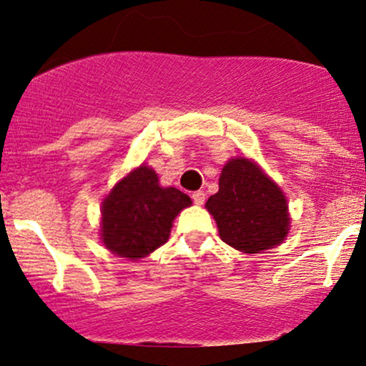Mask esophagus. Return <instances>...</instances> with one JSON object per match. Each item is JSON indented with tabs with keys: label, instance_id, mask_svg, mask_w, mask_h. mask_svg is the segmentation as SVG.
Returning a JSON list of instances; mask_svg holds the SVG:
<instances>
[{
	"label": "esophagus",
	"instance_id": "esophagus-1",
	"mask_svg": "<svg viewBox=\"0 0 366 366\" xmlns=\"http://www.w3.org/2000/svg\"><path fill=\"white\" fill-rule=\"evenodd\" d=\"M192 201L194 204H197V206H201V204L206 201V194H204V191H196L192 194Z\"/></svg>",
	"mask_w": 366,
	"mask_h": 366
}]
</instances>
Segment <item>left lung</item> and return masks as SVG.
<instances>
[{
	"label": "left lung",
	"instance_id": "8db88e82",
	"mask_svg": "<svg viewBox=\"0 0 366 366\" xmlns=\"http://www.w3.org/2000/svg\"><path fill=\"white\" fill-rule=\"evenodd\" d=\"M206 209L216 219L221 239L247 254L281 244L290 231L285 194L246 157L224 165L219 191L207 199Z\"/></svg>",
	"mask_w": 366,
	"mask_h": 366
}]
</instances>
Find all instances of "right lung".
I'll return each instance as SVG.
<instances>
[{"mask_svg":"<svg viewBox=\"0 0 366 366\" xmlns=\"http://www.w3.org/2000/svg\"><path fill=\"white\" fill-rule=\"evenodd\" d=\"M192 204L175 187H160L149 165L115 184L102 202V241L120 257L140 259L165 244L177 214Z\"/></svg>","mask_w":366,"mask_h":366,"instance_id":"1","label":"right lung"}]
</instances>
